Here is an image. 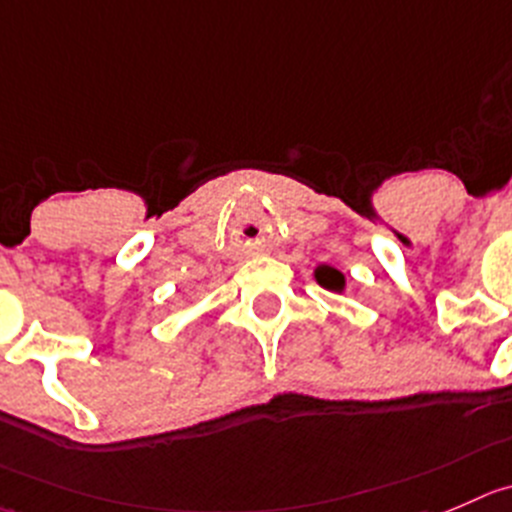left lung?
<instances>
[{"instance_id":"obj_1","label":"left lung","mask_w":512,"mask_h":512,"mask_svg":"<svg viewBox=\"0 0 512 512\" xmlns=\"http://www.w3.org/2000/svg\"><path fill=\"white\" fill-rule=\"evenodd\" d=\"M314 276H316V281H319V284L329 291H344V284H347L342 271L332 269V266H326V264L316 266Z\"/></svg>"}]
</instances>
